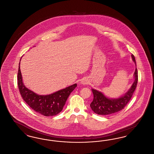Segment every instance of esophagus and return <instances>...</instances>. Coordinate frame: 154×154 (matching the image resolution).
Wrapping results in <instances>:
<instances>
[{"instance_id": "34e87169", "label": "esophagus", "mask_w": 154, "mask_h": 154, "mask_svg": "<svg viewBox=\"0 0 154 154\" xmlns=\"http://www.w3.org/2000/svg\"><path fill=\"white\" fill-rule=\"evenodd\" d=\"M88 83V80L86 79H83L80 81V84L82 85H86Z\"/></svg>"}]
</instances>
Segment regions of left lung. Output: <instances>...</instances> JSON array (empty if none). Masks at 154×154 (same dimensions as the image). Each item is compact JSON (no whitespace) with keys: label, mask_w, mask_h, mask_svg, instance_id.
<instances>
[{"label":"left lung","mask_w":154,"mask_h":154,"mask_svg":"<svg viewBox=\"0 0 154 154\" xmlns=\"http://www.w3.org/2000/svg\"><path fill=\"white\" fill-rule=\"evenodd\" d=\"M131 57L136 66L134 55L132 54ZM134 77V82L128 91L118 98H109L105 96L101 92L92 88V91L94 97L92 102L90 104L92 110L95 113L100 115H108L122 110L131 99L136 88L138 81L136 67Z\"/></svg>","instance_id":"left-lung-1"}]
</instances>
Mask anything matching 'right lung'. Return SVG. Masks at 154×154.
<instances>
[{"mask_svg": "<svg viewBox=\"0 0 154 154\" xmlns=\"http://www.w3.org/2000/svg\"><path fill=\"white\" fill-rule=\"evenodd\" d=\"M18 86L22 98L31 108L45 116H55L61 112L69 96L76 88L77 84H74L50 94H38L29 89L24 85L19 62Z\"/></svg>", "mask_w": 154, "mask_h": 154, "instance_id": "right-lung-1", "label": "right lung"}]
</instances>
